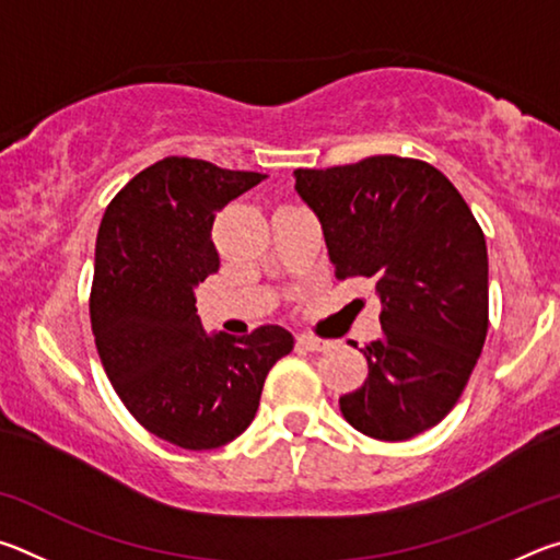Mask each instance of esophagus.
<instances>
[{
	"mask_svg": "<svg viewBox=\"0 0 560 560\" xmlns=\"http://www.w3.org/2000/svg\"><path fill=\"white\" fill-rule=\"evenodd\" d=\"M296 343H299L303 350H311V353H320V350L328 348V340L316 338V336H308V334L296 336Z\"/></svg>",
	"mask_w": 560,
	"mask_h": 560,
	"instance_id": "1",
	"label": "esophagus"
}]
</instances>
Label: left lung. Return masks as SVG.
Wrapping results in <instances>:
<instances>
[{
	"mask_svg": "<svg viewBox=\"0 0 560 560\" xmlns=\"http://www.w3.org/2000/svg\"><path fill=\"white\" fill-rule=\"evenodd\" d=\"M336 277L375 281L381 338L360 348L368 381L340 397L358 432L402 442L457 405L489 328L487 242L447 177L422 160L375 155L293 170Z\"/></svg>",
	"mask_w": 560,
	"mask_h": 560,
	"instance_id": "obj_1",
	"label": "left lung"
}]
</instances>
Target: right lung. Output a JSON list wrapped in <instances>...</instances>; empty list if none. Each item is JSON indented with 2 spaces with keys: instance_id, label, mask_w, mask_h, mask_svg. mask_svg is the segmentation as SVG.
<instances>
[{
  "instance_id": "add662e5",
  "label": "right lung",
  "mask_w": 560,
  "mask_h": 560,
  "mask_svg": "<svg viewBox=\"0 0 560 560\" xmlns=\"http://www.w3.org/2000/svg\"><path fill=\"white\" fill-rule=\"evenodd\" d=\"M267 175L165 158L113 197L96 240L91 328L113 390L148 432L217 450L249 428L271 365L293 350L281 326L207 334L195 289L220 269L214 212Z\"/></svg>"
}]
</instances>
